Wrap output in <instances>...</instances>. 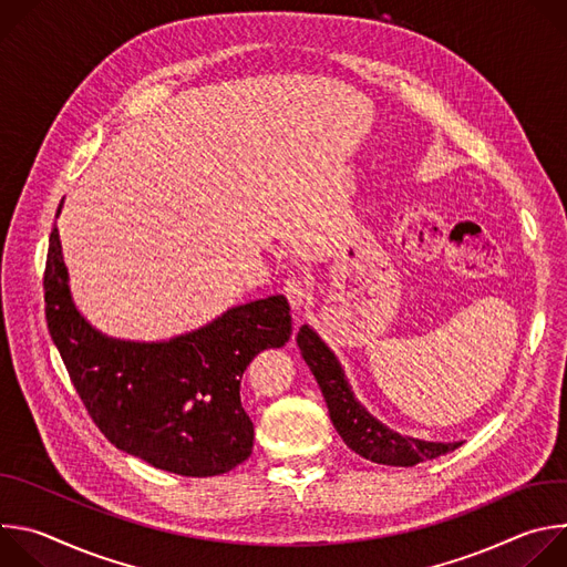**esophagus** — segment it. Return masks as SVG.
I'll return each mask as SVG.
<instances>
[{
	"mask_svg": "<svg viewBox=\"0 0 567 567\" xmlns=\"http://www.w3.org/2000/svg\"><path fill=\"white\" fill-rule=\"evenodd\" d=\"M285 296H287V300H289V305H291L293 309L302 307L305 300H307V296H309L307 282H305L302 278H289V280L285 282Z\"/></svg>",
	"mask_w": 567,
	"mask_h": 567,
	"instance_id": "34e87169",
	"label": "esophagus"
}]
</instances>
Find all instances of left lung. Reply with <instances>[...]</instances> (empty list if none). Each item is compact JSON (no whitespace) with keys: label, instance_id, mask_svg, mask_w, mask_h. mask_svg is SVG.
Here are the masks:
<instances>
[{"label":"left lung","instance_id":"8db88e82","mask_svg":"<svg viewBox=\"0 0 567 567\" xmlns=\"http://www.w3.org/2000/svg\"><path fill=\"white\" fill-rule=\"evenodd\" d=\"M296 343L326 396L334 429L361 457L390 466H415L460 446V442H424L390 431L357 401L339 359L309 326L300 328Z\"/></svg>","mask_w":567,"mask_h":567}]
</instances>
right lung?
Instances as JSON below:
<instances>
[{"label":"right lung","mask_w":567,"mask_h":567,"mask_svg":"<svg viewBox=\"0 0 567 567\" xmlns=\"http://www.w3.org/2000/svg\"><path fill=\"white\" fill-rule=\"evenodd\" d=\"M44 302L47 328L71 383L116 449L188 477L226 473L251 455L254 422L241 409L239 379L256 354L289 341L285 296L230 307L171 341L112 339L73 305L53 226Z\"/></svg>","instance_id":"right-lung-1"}]
</instances>
